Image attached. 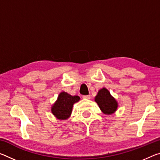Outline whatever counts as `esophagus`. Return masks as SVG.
Listing matches in <instances>:
<instances>
[{
    "instance_id": "esophagus-1",
    "label": "esophagus",
    "mask_w": 160,
    "mask_h": 160,
    "mask_svg": "<svg viewBox=\"0 0 160 160\" xmlns=\"http://www.w3.org/2000/svg\"><path fill=\"white\" fill-rule=\"evenodd\" d=\"M82 98L86 99V100H89V99H90V95H83Z\"/></svg>"
}]
</instances>
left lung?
Instances as JSON below:
<instances>
[{
  "instance_id": "1",
  "label": "left lung",
  "mask_w": 160,
  "mask_h": 160,
  "mask_svg": "<svg viewBox=\"0 0 160 160\" xmlns=\"http://www.w3.org/2000/svg\"><path fill=\"white\" fill-rule=\"evenodd\" d=\"M95 101L98 103L101 111L105 115H112L118 107V102L105 88L98 91L95 98Z\"/></svg>"
}]
</instances>
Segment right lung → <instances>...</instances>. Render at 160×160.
I'll return each instance as SVG.
<instances>
[{
    "instance_id": "right-lung-1",
    "label": "right lung",
    "mask_w": 160,
    "mask_h": 160,
    "mask_svg": "<svg viewBox=\"0 0 160 160\" xmlns=\"http://www.w3.org/2000/svg\"><path fill=\"white\" fill-rule=\"evenodd\" d=\"M80 99L79 96H72L65 92H60L51 108L52 115L58 120H67L72 113L73 105Z\"/></svg>"
}]
</instances>
